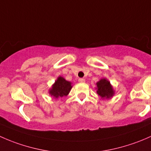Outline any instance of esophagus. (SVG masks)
Wrapping results in <instances>:
<instances>
[{
  "instance_id": "1",
  "label": "esophagus",
  "mask_w": 151,
  "mask_h": 151,
  "mask_svg": "<svg viewBox=\"0 0 151 151\" xmlns=\"http://www.w3.org/2000/svg\"><path fill=\"white\" fill-rule=\"evenodd\" d=\"M78 82H80V83H84L85 79L84 78H79L78 79Z\"/></svg>"
}]
</instances>
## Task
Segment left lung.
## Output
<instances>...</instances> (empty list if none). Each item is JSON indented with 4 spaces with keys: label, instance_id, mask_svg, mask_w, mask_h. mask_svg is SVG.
Here are the masks:
<instances>
[{
    "label": "left lung",
    "instance_id": "obj_1",
    "mask_svg": "<svg viewBox=\"0 0 151 151\" xmlns=\"http://www.w3.org/2000/svg\"><path fill=\"white\" fill-rule=\"evenodd\" d=\"M97 93L102 99H110L114 95L115 92L109 81L102 78L97 83Z\"/></svg>",
    "mask_w": 151,
    "mask_h": 151
}]
</instances>
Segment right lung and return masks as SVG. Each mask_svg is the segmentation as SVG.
Returning <instances> with one entry per match:
<instances>
[{
    "mask_svg": "<svg viewBox=\"0 0 151 151\" xmlns=\"http://www.w3.org/2000/svg\"><path fill=\"white\" fill-rule=\"evenodd\" d=\"M71 88V82L66 81L62 76H59L52 88L49 89V94L54 98L57 99L68 95Z\"/></svg>",
    "mask_w": 151,
    "mask_h": 151,
    "instance_id": "1",
    "label": "right lung"
}]
</instances>
